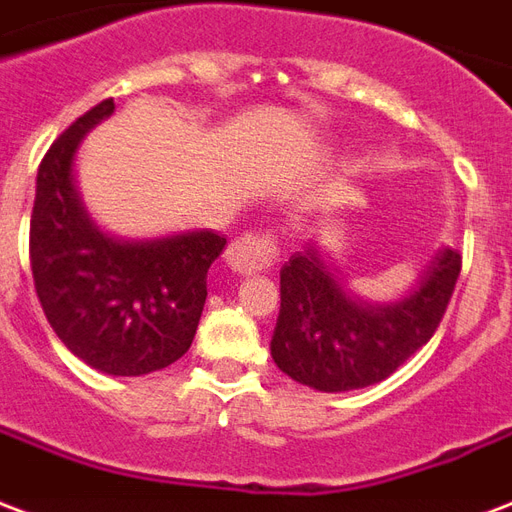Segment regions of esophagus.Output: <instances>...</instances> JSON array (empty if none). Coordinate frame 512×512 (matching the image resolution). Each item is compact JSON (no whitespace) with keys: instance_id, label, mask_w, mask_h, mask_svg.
Returning <instances> with one entry per match:
<instances>
[{"instance_id":"1","label":"esophagus","mask_w":512,"mask_h":512,"mask_svg":"<svg viewBox=\"0 0 512 512\" xmlns=\"http://www.w3.org/2000/svg\"><path fill=\"white\" fill-rule=\"evenodd\" d=\"M275 256H278V242H275V234L270 232L240 234L226 248V261L232 264V270L245 272V275L267 270Z\"/></svg>"}]
</instances>
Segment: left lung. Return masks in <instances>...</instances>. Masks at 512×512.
Masks as SVG:
<instances>
[{"label": "left lung", "instance_id": "left-lung-1", "mask_svg": "<svg viewBox=\"0 0 512 512\" xmlns=\"http://www.w3.org/2000/svg\"><path fill=\"white\" fill-rule=\"evenodd\" d=\"M461 256L445 248L410 297L359 305L345 297L313 245L280 270L272 359L288 378L318 391H351L386 380L432 340L459 280Z\"/></svg>", "mask_w": 512, "mask_h": 512}]
</instances>
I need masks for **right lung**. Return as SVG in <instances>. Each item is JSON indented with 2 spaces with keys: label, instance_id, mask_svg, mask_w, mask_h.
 I'll list each match as a JSON object with an SVG mask.
<instances>
[{
  "label": "right lung",
  "instance_id": "obj_1",
  "mask_svg": "<svg viewBox=\"0 0 512 512\" xmlns=\"http://www.w3.org/2000/svg\"><path fill=\"white\" fill-rule=\"evenodd\" d=\"M115 110L105 99L64 129L40 161L29 229L37 297L59 340L107 375L164 370L191 348L207 299V270L226 237H105L80 205L72 159L83 134Z\"/></svg>",
  "mask_w": 512,
  "mask_h": 512
}]
</instances>
